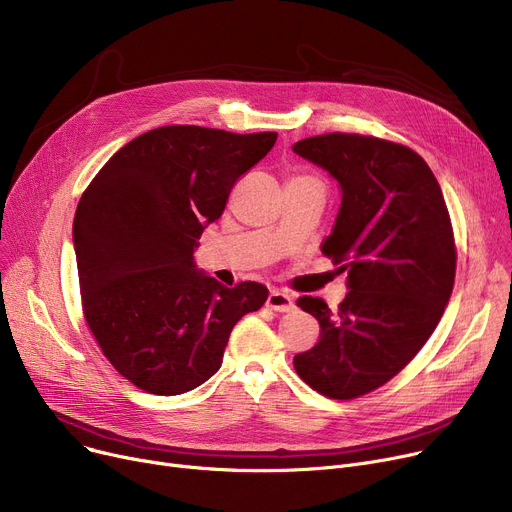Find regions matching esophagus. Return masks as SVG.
<instances>
[{
  "instance_id": "esophagus-1",
  "label": "esophagus",
  "mask_w": 512,
  "mask_h": 512,
  "mask_svg": "<svg viewBox=\"0 0 512 512\" xmlns=\"http://www.w3.org/2000/svg\"><path fill=\"white\" fill-rule=\"evenodd\" d=\"M267 307L274 309V311H280V313H286V311L294 309V301H292L290 294L280 292V290H272L270 297H267Z\"/></svg>"
}]
</instances>
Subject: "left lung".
<instances>
[{
  "mask_svg": "<svg viewBox=\"0 0 512 512\" xmlns=\"http://www.w3.org/2000/svg\"><path fill=\"white\" fill-rule=\"evenodd\" d=\"M292 151L340 184L321 253L348 286L336 311L317 297L297 301L321 332L294 369L319 394L351 400L392 380L436 330L456 272L450 215L434 172L405 145L330 132Z\"/></svg>",
  "mask_w": 512,
  "mask_h": 512,
  "instance_id": "1",
  "label": "left lung"
}]
</instances>
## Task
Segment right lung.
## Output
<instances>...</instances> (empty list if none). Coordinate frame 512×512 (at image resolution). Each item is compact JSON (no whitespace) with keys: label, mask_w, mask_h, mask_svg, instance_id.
Returning <instances> with one entry per match:
<instances>
[{"label":"right lung","mask_w":512,"mask_h":512,"mask_svg":"<svg viewBox=\"0 0 512 512\" xmlns=\"http://www.w3.org/2000/svg\"><path fill=\"white\" fill-rule=\"evenodd\" d=\"M276 139L153 128L116 151L80 197L72 236L85 319L137 388L176 396L201 386L220 369L236 321L265 303L263 284L226 288L197 270L193 253L234 182Z\"/></svg>","instance_id":"obj_1"}]
</instances>
